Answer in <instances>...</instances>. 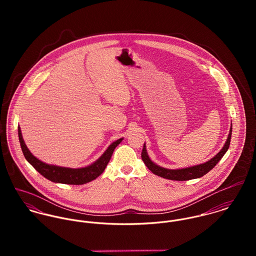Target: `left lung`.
Listing matches in <instances>:
<instances>
[{
  "label": "left lung",
  "mask_w": 256,
  "mask_h": 256,
  "mask_svg": "<svg viewBox=\"0 0 256 256\" xmlns=\"http://www.w3.org/2000/svg\"><path fill=\"white\" fill-rule=\"evenodd\" d=\"M230 138H232V127H230V134H228V140H226L224 146L213 158H211L210 160H208L205 164H198V166H191V168H182V170H166V168H160V166H156V164H154L150 160V158L146 154L145 145L143 148L141 156H142V160L145 162L146 168L156 176H158L160 178L170 180H178V182L190 180L199 178L205 176L207 172H209L219 162L220 160L224 156V154H226V152L228 150V148L230 146Z\"/></svg>",
  "instance_id": "left-lung-1"
}]
</instances>
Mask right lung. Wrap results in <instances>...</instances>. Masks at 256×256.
Instances as JSON below:
<instances>
[{"mask_svg": "<svg viewBox=\"0 0 256 256\" xmlns=\"http://www.w3.org/2000/svg\"><path fill=\"white\" fill-rule=\"evenodd\" d=\"M18 139H20V143L24 158L41 176H43L45 178L53 182L73 184V185H80V184L90 182L96 180L98 176H100L104 172L110 160V158L114 152V148L123 140L121 138L113 142L106 150V152L92 164L82 168H61V166H55L44 164L36 158L34 156H32V152L28 150V146L24 144L20 127H18Z\"/></svg>", "mask_w": 256, "mask_h": 256, "instance_id": "1", "label": "right lung"}]
</instances>
